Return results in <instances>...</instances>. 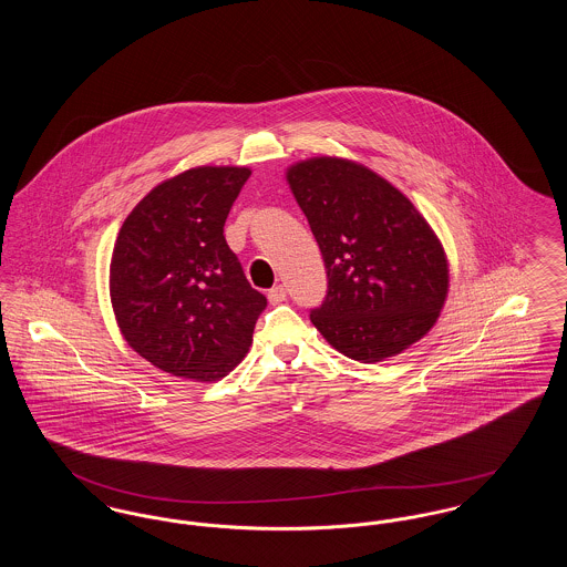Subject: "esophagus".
Instances as JSON below:
<instances>
[{
    "label": "esophagus",
    "instance_id": "1",
    "mask_svg": "<svg viewBox=\"0 0 567 567\" xmlns=\"http://www.w3.org/2000/svg\"><path fill=\"white\" fill-rule=\"evenodd\" d=\"M268 299H270L271 306H278V303H282V301L287 299V289H285L282 285H276V287H271L270 291H268Z\"/></svg>",
    "mask_w": 567,
    "mask_h": 567
}]
</instances>
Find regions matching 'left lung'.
<instances>
[{"label":"left lung","mask_w":567,"mask_h":567,"mask_svg":"<svg viewBox=\"0 0 567 567\" xmlns=\"http://www.w3.org/2000/svg\"><path fill=\"white\" fill-rule=\"evenodd\" d=\"M287 181L321 248L327 296L310 310L324 340L361 363L432 329L449 291L442 244L412 202L357 163L319 157Z\"/></svg>","instance_id":"8db88e82"}]
</instances>
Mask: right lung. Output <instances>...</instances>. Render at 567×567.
<instances>
[{"mask_svg":"<svg viewBox=\"0 0 567 567\" xmlns=\"http://www.w3.org/2000/svg\"><path fill=\"white\" fill-rule=\"evenodd\" d=\"M248 167H195L125 218L110 264L118 327L140 357L199 382L231 372L268 299L244 276L223 227Z\"/></svg>","mask_w":567,"mask_h":567,"instance_id":"right-lung-1","label":"right lung"}]
</instances>
